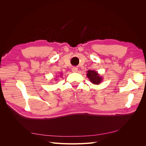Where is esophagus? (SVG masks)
<instances>
[{"label":"esophagus","instance_id":"esophagus-1","mask_svg":"<svg viewBox=\"0 0 146 146\" xmlns=\"http://www.w3.org/2000/svg\"><path fill=\"white\" fill-rule=\"evenodd\" d=\"M77 70H78V69L76 67H73L72 68V71L73 72H77Z\"/></svg>","mask_w":146,"mask_h":146}]
</instances>
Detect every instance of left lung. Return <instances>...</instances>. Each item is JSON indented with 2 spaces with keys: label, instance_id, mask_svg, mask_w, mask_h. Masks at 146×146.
<instances>
[{
  "label": "left lung",
  "instance_id": "left-lung-1",
  "mask_svg": "<svg viewBox=\"0 0 146 146\" xmlns=\"http://www.w3.org/2000/svg\"><path fill=\"white\" fill-rule=\"evenodd\" d=\"M87 76L88 78L90 80V81L92 83L96 84V85H98V84L101 82V77L99 76V75L98 74V72L94 71V70H88L87 73Z\"/></svg>",
  "mask_w": 146,
  "mask_h": 146
}]
</instances>
